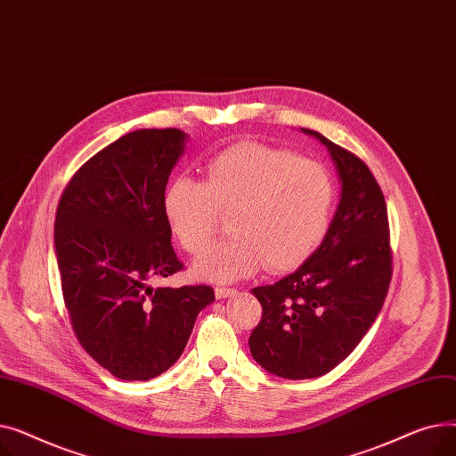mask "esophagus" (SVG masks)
Returning <instances> with one entry per match:
<instances>
[{"label": "esophagus", "mask_w": 456, "mask_h": 456, "mask_svg": "<svg viewBox=\"0 0 456 456\" xmlns=\"http://www.w3.org/2000/svg\"><path fill=\"white\" fill-rule=\"evenodd\" d=\"M214 292H216V297H218V299H225V297L236 296V289H229V286H216Z\"/></svg>", "instance_id": "34e87169"}]
</instances>
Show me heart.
Here are the masks:
<instances>
[{"label": "heart", "mask_w": 456, "mask_h": 456, "mask_svg": "<svg viewBox=\"0 0 456 456\" xmlns=\"http://www.w3.org/2000/svg\"><path fill=\"white\" fill-rule=\"evenodd\" d=\"M334 181L310 159L260 142H238L210 157L203 181L174 177L162 194V212L188 255L207 249L229 214L227 240L196 265L201 277L244 279L266 265L270 272L299 266L327 234Z\"/></svg>", "instance_id": "1"}]
</instances>
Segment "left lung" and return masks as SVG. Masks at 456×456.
<instances>
[{
    "mask_svg": "<svg viewBox=\"0 0 456 456\" xmlns=\"http://www.w3.org/2000/svg\"><path fill=\"white\" fill-rule=\"evenodd\" d=\"M303 131L329 148L342 196L322 246L294 273L251 290L262 305L251 354L282 379L322 377L346 361L392 281L388 210L368 164L318 131Z\"/></svg>",
    "mask_w": 456,
    "mask_h": 456,
    "instance_id": "8db88e82",
    "label": "left lung"
}]
</instances>
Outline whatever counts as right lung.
I'll list each match as a JSON object with an SVG mask.
<instances>
[{
    "instance_id": "1",
    "label": "right lung",
    "mask_w": 456,
    "mask_h": 456,
    "mask_svg": "<svg viewBox=\"0 0 456 456\" xmlns=\"http://www.w3.org/2000/svg\"><path fill=\"white\" fill-rule=\"evenodd\" d=\"M184 146L174 127L140 129L88 159L55 216L62 297L81 347L122 380H150L177 362L208 284L153 289L184 270L162 194Z\"/></svg>"
}]
</instances>
